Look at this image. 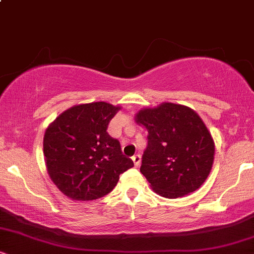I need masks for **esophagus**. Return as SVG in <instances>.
Returning a JSON list of instances; mask_svg holds the SVG:
<instances>
[{
	"label": "esophagus",
	"mask_w": 254,
	"mask_h": 254,
	"mask_svg": "<svg viewBox=\"0 0 254 254\" xmlns=\"http://www.w3.org/2000/svg\"><path fill=\"white\" fill-rule=\"evenodd\" d=\"M132 161H133V165H135V167H138L139 165H141V155H133L132 156Z\"/></svg>",
	"instance_id": "esophagus-1"
}]
</instances>
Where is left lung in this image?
Instances as JSON below:
<instances>
[{
	"mask_svg": "<svg viewBox=\"0 0 254 254\" xmlns=\"http://www.w3.org/2000/svg\"><path fill=\"white\" fill-rule=\"evenodd\" d=\"M148 131L141 173L154 192L165 198L198 190L210 174L215 143L202 118L188 106L162 103L136 113Z\"/></svg>",
	"mask_w": 254,
	"mask_h": 254,
	"instance_id": "8db88e82",
	"label": "left lung"
}]
</instances>
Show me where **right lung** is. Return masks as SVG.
<instances>
[{"label": "right lung", "instance_id": "add662e5", "mask_svg": "<svg viewBox=\"0 0 254 254\" xmlns=\"http://www.w3.org/2000/svg\"><path fill=\"white\" fill-rule=\"evenodd\" d=\"M121 106L105 101L75 105L49 125L43 141L52 183L72 200H93L110 193L119 176L133 167L121 144L107 133Z\"/></svg>", "mask_w": 254, "mask_h": 254}]
</instances>
